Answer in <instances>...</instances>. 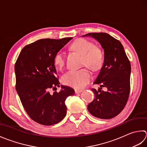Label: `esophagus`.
<instances>
[{
  "mask_svg": "<svg viewBox=\"0 0 147 147\" xmlns=\"http://www.w3.org/2000/svg\"><path fill=\"white\" fill-rule=\"evenodd\" d=\"M82 91V89H75V92H76V94L80 93Z\"/></svg>",
  "mask_w": 147,
  "mask_h": 147,
  "instance_id": "esophagus-1",
  "label": "esophagus"
}]
</instances>
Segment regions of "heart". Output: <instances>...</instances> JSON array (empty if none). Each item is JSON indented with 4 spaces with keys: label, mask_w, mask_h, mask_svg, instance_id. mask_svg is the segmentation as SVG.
<instances>
[{
    "label": "heart",
    "mask_w": 147,
    "mask_h": 147,
    "mask_svg": "<svg viewBox=\"0 0 147 147\" xmlns=\"http://www.w3.org/2000/svg\"><path fill=\"white\" fill-rule=\"evenodd\" d=\"M71 48L82 56V65H85L92 71H98L104 63V54L100 47L84 38H79L71 44ZM54 63L58 69H61L65 63L64 53L59 51L54 58ZM91 78V73L86 68L71 70L62 77L65 85L76 89H81L88 84Z\"/></svg>",
    "instance_id": "b5f03b06"
}]
</instances>
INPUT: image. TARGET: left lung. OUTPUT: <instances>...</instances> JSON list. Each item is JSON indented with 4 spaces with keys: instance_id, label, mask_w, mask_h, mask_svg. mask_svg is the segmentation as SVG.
<instances>
[{
    "instance_id": "1",
    "label": "left lung",
    "mask_w": 147,
    "mask_h": 147,
    "mask_svg": "<svg viewBox=\"0 0 147 147\" xmlns=\"http://www.w3.org/2000/svg\"><path fill=\"white\" fill-rule=\"evenodd\" d=\"M104 49V63L95 84L107 88V92L91 89L95 98L88 105L91 115L102 119L115 117L126 105L130 92L131 63L121 42L107 33H89Z\"/></svg>"
}]
</instances>
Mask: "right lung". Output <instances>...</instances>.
Here are the masks:
<instances>
[{"mask_svg": "<svg viewBox=\"0 0 147 147\" xmlns=\"http://www.w3.org/2000/svg\"><path fill=\"white\" fill-rule=\"evenodd\" d=\"M71 38H44L26 45L15 63L16 89L21 102L30 117L40 124L51 125L63 119L66 99L75 93L64 86L59 92H49L59 86L54 58Z\"/></svg>", "mask_w": 147, "mask_h": 147, "instance_id": "add662e5", "label": "right lung"}]
</instances>
